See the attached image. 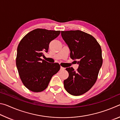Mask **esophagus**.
Wrapping results in <instances>:
<instances>
[{
    "label": "esophagus",
    "mask_w": 120,
    "mask_h": 120,
    "mask_svg": "<svg viewBox=\"0 0 120 120\" xmlns=\"http://www.w3.org/2000/svg\"><path fill=\"white\" fill-rule=\"evenodd\" d=\"M60 70H64V68L62 67H60Z\"/></svg>",
    "instance_id": "esophagus-1"
}]
</instances>
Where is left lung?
<instances>
[{
    "instance_id": "8db88e82",
    "label": "left lung",
    "mask_w": 120,
    "mask_h": 120,
    "mask_svg": "<svg viewBox=\"0 0 120 120\" xmlns=\"http://www.w3.org/2000/svg\"><path fill=\"white\" fill-rule=\"evenodd\" d=\"M61 34L70 51V58L79 65L77 71L66 69L69 77L64 82V88L70 94L79 96L88 91L97 80L103 63L101 46L93 36L79 30Z\"/></svg>"
}]
</instances>
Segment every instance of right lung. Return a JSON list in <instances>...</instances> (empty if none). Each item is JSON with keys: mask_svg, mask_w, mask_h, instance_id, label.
<instances>
[{"mask_svg": "<svg viewBox=\"0 0 120 120\" xmlns=\"http://www.w3.org/2000/svg\"><path fill=\"white\" fill-rule=\"evenodd\" d=\"M60 31L37 28L29 32L18 45L16 66L22 82L34 92H40L48 87L52 77L60 70L58 63L42 60L48 52L50 42L58 37Z\"/></svg>", "mask_w": 120, "mask_h": 120, "instance_id": "add662e5", "label": "right lung"}]
</instances>
